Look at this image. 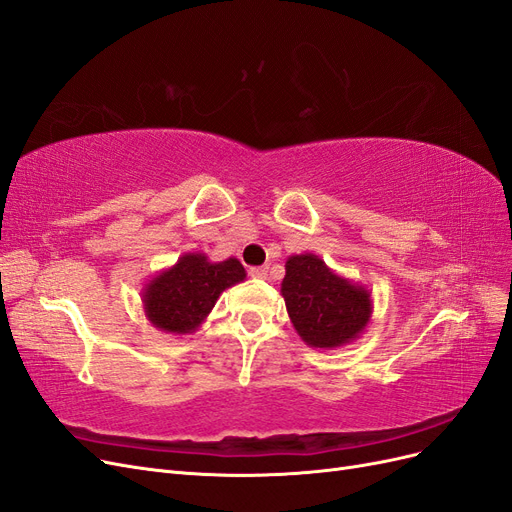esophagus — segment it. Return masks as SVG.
I'll list each match as a JSON object with an SVG mask.
<instances>
[{"label": "esophagus", "mask_w": 512, "mask_h": 512, "mask_svg": "<svg viewBox=\"0 0 512 512\" xmlns=\"http://www.w3.org/2000/svg\"><path fill=\"white\" fill-rule=\"evenodd\" d=\"M249 272L253 278H268V266H257V268H251Z\"/></svg>", "instance_id": "esophagus-1"}]
</instances>
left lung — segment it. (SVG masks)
<instances>
[{
    "instance_id": "obj_1",
    "label": "left lung",
    "mask_w": 512,
    "mask_h": 512,
    "mask_svg": "<svg viewBox=\"0 0 512 512\" xmlns=\"http://www.w3.org/2000/svg\"><path fill=\"white\" fill-rule=\"evenodd\" d=\"M280 293L298 336L312 349H340L351 344L372 319V293L340 276L312 255H291L285 263Z\"/></svg>"
}]
</instances>
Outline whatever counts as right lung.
Instances as JSON below:
<instances>
[{
    "instance_id": "obj_1",
    "label": "right lung",
    "mask_w": 512,
    "mask_h": 512,
    "mask_svg": "<svg viewBox=\"0 0 512 512\" xmlns=\"http://www.w3.org/2000/svg\"><path fill=\"white\" fill-rule=\"evenodd\" d=\"M246 278L236 257L210 261L206 253H185L155 274L142 289V308L153 327L166 334H193L219 295Z\"/></svg>"
}]
</instances>
